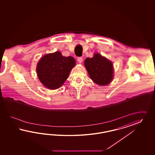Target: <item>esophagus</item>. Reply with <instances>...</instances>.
Wrapping results in <instances>:
<instances>
[{
	"mask_svg": "<svg viewBox=\"0 0 155 155\" xmlns=\"http://www.w3.org/2000/svg\"><path fill=\"white\" fill-rule=\"evenodd\" d=\"M77 61H78V62H79L80 64H81V63L82 62V61H83V58H82V57H78V58H77Z\"/></svg>",
	"mask_w": 155,
	"mask_h": 155,
	"instance_id": "obj_1",
	"label": "esophagus"
}]
</instances>
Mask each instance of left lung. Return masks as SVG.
Returning <instances> with one entry per match:
<instances>
[{
  "label": "left lung",
  "mask_w": 155,
  "mask_h": 155,
  "mask_svg": "<svg viewBox=\"0 0 155 155\" xmlns=\"http://www.w3.org/2000/svg\"><path fill=\"white\" fill-rule=\"evenodd\" d=\"M84 65L90 77L95 84L101 86L109 84L114 78L112 62L99 53H95L92 58L87 57Z\"/></svg>",
  "instance_id": "8db88e82"
}]
</instances>
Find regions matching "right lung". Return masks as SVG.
Masks as SVG:
<instances>
[{
    "label": "right lung",
    "instance_id": "obj_1",
    "mask_svg": "<svg viewBox=\"0 0 155 155\" xmlns=\"http://www.w3.org/2000/svg\"><path fill=\"white\" fill-rule=\"evenodd\" d=\"M75 65V60L73 57L63 56L60 52L47 54L38 62V78L47 89H57L67 80Z\"/></svg>",
    "mask_w": 155,
    "mask_h": 155
}]
</instances>
